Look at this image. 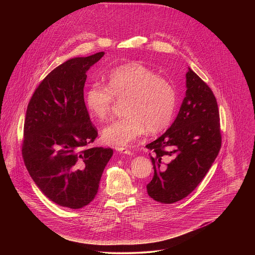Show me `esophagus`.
Returning <instances> with one entry per match:
<instances>
[{"label": "esophagus", "instance_id": "esophagus-1", "mask_svg": "<svg viewBox=\"0 0 255 255\" xmlns=\"http://www.w3.org/2000/svg\"><path fill=\"white\" fill-rule=\"evenodd\" d=\"M117 150L120 152V153H123V154H127V155H131L132 154V151L126 147H117Z\"/></svg>", "mask_w": 255, "mask_h": 255}]
</instances>
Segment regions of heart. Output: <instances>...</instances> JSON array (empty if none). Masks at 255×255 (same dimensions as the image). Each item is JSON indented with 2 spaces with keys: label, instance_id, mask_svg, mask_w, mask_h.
Returning a JSON list of instances; mask_svg holds the SVG:
<instances>
[{
  "label": "heart",
  "instance_id": "1",
  "mask_svg": "<svg viewBox=\"0 0 255 255\" xmlns=\"http://www.w3.org/2000/svg\"><path fill=\"white\" fill-rule=\"evenodd\" d=\"M115 99L122 101L125 115L107 125L102 132L105 143L124 146L145 131L157 134L172 122L177 104L174 86L140 62L131 61L112 69L107 86L95 83L86 93L90 115L104 121L110 117Z\"/></svg>",
  "mask_w": 255,
  "mask_h": 255
}]
</instances>
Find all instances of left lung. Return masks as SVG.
I'll list each match as a JSON object with an SVG mask.
<instances>
[{"label":"left lung","instance_id":"obj_1","mask_svg":"<svg viewBox=\"0 0 255 255\" xmlns=\"http://www.w3.org/2000/svg\"><path fill=\"white\" fill-rule=\"evenodd\" d=\"M178 115L167 131L146 145L154 173L147 193L171 204L188 197L202 181L221 149L218 104L211 88L191 68ZM167 162L165 163V161Z\"/></svg>","mask_w":255,"mask_h":255}]
</instances>
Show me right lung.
I'll list each match as a JSON object with an SVG mask.
<instances>
[{
  "mask_svg": "<svg viewBox=\"0 0 255 255\" xmlns=\"http://www.w3.org/2000/svg\"><path fill=\"white\" fill-rule=\"evenodd\" d=\"M104 52L71 58L55 67L34 91L26 111L22 157L41 192L70 209L89 205L111 148L90 147L98 130L90 120L84 88L87 70Z\"/></svg>",
  "mask_w": 255,
  "mask_h": 255,
  "instance_id": "obj_1",
  "label": "right lung"
}]
</instances>
